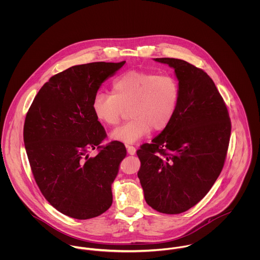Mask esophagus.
I'll return each instance as SVG.
<instances>
[{
    "instance_id": "1",
    "label": "esophagus",
    "mask_w": 260,
    "mask_h": 260,
    "mask_svg": "<svg viewBox=\"0 0 260 260\" xmlns=\"http://www.w3.org/2000/svg\"><path fill=\"white\" fill-rule=\"evenodd\" d=\"M127 152L130 154V155H134L136 153V148L134 146H131V145H127Z\"/></svg>"
}]
</instances>
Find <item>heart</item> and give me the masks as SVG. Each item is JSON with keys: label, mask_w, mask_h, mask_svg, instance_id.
Listing matches in <instances>:
<instances>
[{"label": "heart", "mask_w": 260, "mask_h": 260, "mask_svg": "<svg viewBox=\"0 0 260 260\" xmlns=\"http://www.w3.org/2000/svg\"><path fill=\"white\" fill-rule=\"evenodd\" d=\"M177 80L170 75L130 71L117 77L112 93L97 92L92 108L96 118L108 126H117L129 109L127 123L112 132V139L132 144L153 129H165L173 119L179 102Z\"/></svg>", "instance_id": "b5f03b06"}]
</instances>
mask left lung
Segmentation results:
<instances>
[{"label": "left lung", "mask_w": 260, "mask_h": 260, "mask_svg": "<svg viewBox=\"0 0 260 260\" xmlns=\"http://www.w3.org/2000/svg\"><path fill=\"white\" fill-rule=\"evenodd\" d=\"M155 61L174 68L179 102L169 125L137 150L141 162L137 175L149 206L179 214L196 205L218 178L231 121L222 96L202 69L180 59Z\"/></svg>", "instance_id": "obj_1"}]
</instances>
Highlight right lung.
I'll use <instances>...</instances> for the list:
<instances>
[{
    "label": "right lung",
    "instance_id": "add662e5",
    "mask_svg": "<svg viewBox=\"0 0 260 260\" xmlns=\"http://www.w3.org/2000/svg\"><path fill=\"white\" fill-rule=\"evenodd\" d=\"M125 61L73 66L52 76L27 112L24 143L31 170L46 200L61 213L90 219L108 210L111 185L125 145L111 141L92 103L100 85ZM97 148L95 157L87 152Z\"/></svg>",
    "mask_w": 260,
    "mask_h": 260
}]
</instances>
